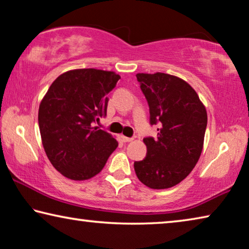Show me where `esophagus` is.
<instances>
[{
	"instance_id": "obj_1",
	"label": "esophagus",
	"mask_w": 249,
	"mask_h": 249,
	"mask_svg": "<svg viewBox=\"0 0 249 249\" xmlns=\"http://www.w3.org/2000/svg\"><path fill=\"white\" fill-rule=\"evenodd\" d=\"M122 140H123V142H125V143H128V142H132L133 140V137H127V136H124V135H122Z\"/></svg>"
}]
</instances>
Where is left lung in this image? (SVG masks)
Segmentation results:
<instances>
[{"label":"left lung","instance_id":"left-lung-1","mask_svg":"<svg viewBox=\"0 0 249 249\" xmlns=\"http://www.w3.org/2000/svg\"><path fill=\"white\" fill-rule=\"evenodd\" d=\"M158 137L143 139L144 160L134 162L139 180L151 189L174 187L199 161L207 127V110L187 81L164 72L137 73Z\"/></svg>","mask_w":249,"mask_h":249}]
</instances>
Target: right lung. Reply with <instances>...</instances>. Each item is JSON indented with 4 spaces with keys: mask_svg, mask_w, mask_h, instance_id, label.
Wrapping results in <instances>:
<instances>
[{
    "mask_svg": "<svg viewBox=\"0 0 249 249\" xmlns=\"http://www.w3.org/2000/svg\"><path fill=\"white\" fill-rule=\"evenodd\" d=\"M121 76L87 68L61 73L39 106V128L48 159L70 180L95 177L116 150V139L92 123L105 116L107 94Z\"/></svg>",
    "mask_w": 249,
    "mask_h": 249,
    "instance_id": "obj_1",
    "label": "right lung"
}]
</instances>
